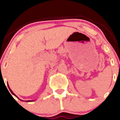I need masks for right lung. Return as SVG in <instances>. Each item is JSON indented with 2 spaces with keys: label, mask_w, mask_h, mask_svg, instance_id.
<instances>
[{
  "label": "right lung",
  "mask_w": 120,
  "mask_h": 120,
  "mask_svg": "<svg viewBox=\"0 0 120 120\" xmlns=\"http://www.w3.org/2000/svg\"><path fill=\"white\" fill-rule=\"evenodd\" d=\"M7 84H8V88H9V91H11V93H12V95H14V96L15 97H16L18 99H19V100H21V101H26V102H31V101H35V100H26V101H24V100H21L20 98H19V97H18L16 95H15V94L14 93H13V91H12V90H11V88H9V85H8V83H7Z\"/></svg>",
  "instance_id": "obj_1"
}]
</instances>
